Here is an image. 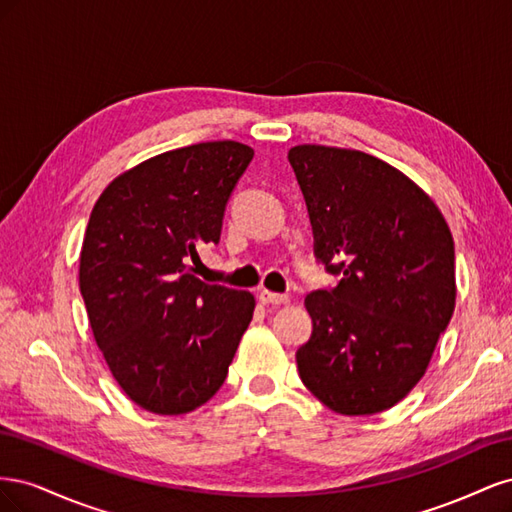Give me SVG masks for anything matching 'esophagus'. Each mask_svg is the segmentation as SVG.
Instances as JSON below:
<instances>
[{
	"label": "esophagus",
	"instance_id": "esophagus-1",
	"mask_svg": "<svg viewBox=\"0 0 512 512\" xmlns=\"http://www.w3.org/2000/svg\"><path fill=\"white\" fill-rule=\"evenodd\" d=\"M258 301L262 305H286L290 299L286 297V294H275V292H269V290H260Z\"/></svg>",
	"mask_w": 512,
	"mask_h": 512
}]
</instances>
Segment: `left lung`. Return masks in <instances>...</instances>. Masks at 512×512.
<instances>
[{
    "label": "left lung",
    "mask_w": 512,
    "mask_h": 512,
    "mask_svg": "<svg viewBox=\"0 0 512 512\" xmlns=\"http://www.w3.org/2000/svg\"><path fill=\"white\" fill-rule=\"evenodd\" d=\"M288 160L316 256L342 275L307 294L314 331L297 350L299 376L337 414L384 412L425 376L451 322L453 235L423 188L369 153L297 145Z\"/></svg>",
    "instance_id": "obj_1"
}]
</instances>
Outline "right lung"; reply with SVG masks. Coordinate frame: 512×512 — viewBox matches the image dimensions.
I'll list each match as a JSON object with an SVG mask.
<instances>
[{"mask_svg": "<svg viewBox=\"0 0 512 512\" xmlns=\"http://www.w3.org/2000/svg\"><path fill=\"white\" fill-rule=\"evenodd\" d=\"M254 149L211 141L121 173L89 215L79 288L113 378L136 406L188 414L220 391L254 316V294L192 275L218 243L224 209Z\"/></svg>", "mask_w": 512, "mask_h": 512, "instance_id": "right-lung-1", "label": "right lung"}]
</instances>
